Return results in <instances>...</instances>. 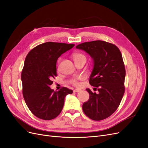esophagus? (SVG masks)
<instances>
[{"instance_id":"esophagus-1","label":"esophagus","mask_w":148,"mask_h":148,"mask_svg":"<svg viewBox=\"0 0 148 148\" xmlns=\"http://www.w3.org/2000/svg\"><path fill=\"white\" fill-rule=\"evenodd\" d=\"M80 91H81V90H79V89H74V90H73V92H79Z\"/></svg>"}]
</instances>
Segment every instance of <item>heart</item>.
<instances>
[{
  "label": "heart",
  "instance_id": "b5f03b06",
  "mask_svg": "<svg viewBox=\"0 0 148 148\" xmlns=\"http://www.w3.org/2000/svg\"><path fill=\"white\" fill-rule=\"evenodd\" d=\"M73 60L75 62H77L78 60H86V56H85L84 53H81V52H75L73 53ZM61 60V58L59 59V63L60 62ZM72 83L73 84L74 86H77V87H79L80 86V83H79V82L77 79H75L72 81Z\"/></svg>",
  "mask_w": 148,
  "mask_h": 148
}]
</instances>
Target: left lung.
<instances>
[{"mask_svg": "<svg viewBox=\"0 0 148 148\" xmlns=\"http://www.w3.org/2000/svg\"><path fill=\"white\" fill-rule=\"evenodd\" d=\"M76 48L82 49L91 57L94 67L89 82L99 91L89 88V100L83 104V110L93 120L109 117L117 109L125 92V69L119 49L113 44L103 41L86 42Z\"/></svg>", "mask_w": 148, "mask_h": 148, "instance_id": "1", "label": "left lung"}]
</instances>
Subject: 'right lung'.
<instances>
[{
    "instance_id": "add662e5",
    "label": "right lung",
    "mask_w": 148,
    "mask_h": 148,
    "mask_svg": "<svg viewBox=\"0 0 148 148\" xmlns=\"http://www.w3.org/2000/svg\"><path fill=\"white\" fill-rule=\"evenodd\" d=\"M75 44L47 42L31 50L26 56L21 81L26 105L36 117L45 120L55 119L63 109L65 96L71 89L62 87L59 91L51 89L57 76V60Z\"/></svg>"
}]
</instances>
